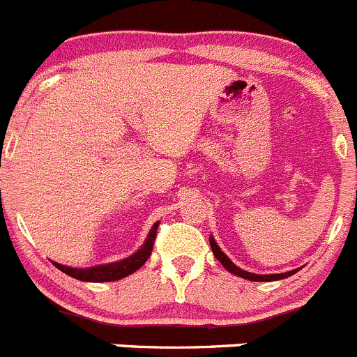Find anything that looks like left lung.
<instances>
[{
    "mask_svg": "<svg viewBox=\"0 0 357 357\" xmlns=\"http://www.w3.org/2000/svg\"><path fill=\"white\" fill-rule=\"evenodd\" d=\"M210 246H211V252H213L215 259L225 267L231 274H236L238 278H243V280H248V281H278V280H284L288 276H294L295 273H298V269L294 271H288V273H281V274H255V273H248V271H243L241 267L236 266L227 255L220 250V246L217 245L213 236H210Z\"/></svg>",
    "mask_w": 357,
    "mask_h": 357,
    "instance_id": "obj_1",
    "label": "left lung"
}]
</instances>
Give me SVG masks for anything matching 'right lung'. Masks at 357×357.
Here are the masks:
<instances>
[{"instance_id": "right-lung-1", "label": "right lung", "mask_w": 357, "mask_h": 357, "mask_svg": "<svg viewBox=\"0 0 357 357\" xmlns=\"http://www.w3.org/2000/svg\"><path fill=\"white\" fill-rule=\"evenodd\" d=\"M158 225H160V222H156V224L153 225V229H151L149 234H147V239L135 253H132V255L126 257V259L118 260V262L98 264V266L91 267H69L62 266V264L59 262H54V266L62 271V273H66L67 276L74 278V280L86 281V283H105V281L123 280V278L130 276V274H133L135 271H139L140 267L146 264V260L151 257Z\"/></svg>"}]
</instances>
